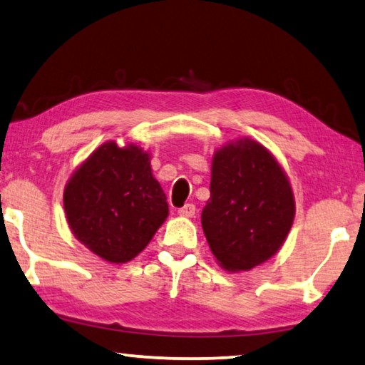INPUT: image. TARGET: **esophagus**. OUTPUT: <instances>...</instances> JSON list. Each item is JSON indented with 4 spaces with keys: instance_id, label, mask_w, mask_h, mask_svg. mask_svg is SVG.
<instances>
[{
    "instance_id": "1",
    "label": "esophagus",
    "mask_w": 365,
    "mask_h": 365,
    "mask_svg": "<svg viewBox=\"0 0 365 365\" xmlns=\"http://www.w3.org/2000/svg\"><path fill=\"white\" fill-rule=\"evenodd\" d=\"M178 214L181 215V217H194L195 205L194 204H186V205L181 207V209L178 210Z\"/></svg>"
}]
</instances>
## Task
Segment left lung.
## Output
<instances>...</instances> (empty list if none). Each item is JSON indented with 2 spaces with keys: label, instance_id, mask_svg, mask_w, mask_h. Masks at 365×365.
<instances>
[{
  "label": "left lung",
  "instance_id": "obj_1",
  "mask_svg": "<svg viewBox=\"0 0 365 365\" xmlns=\"http://www.w3.org/2000/svg\"><path fill=\"white\" fill-rule=\"evenodd\" d=\"M294 217L289 178L266 147L238 138L215 151L202 230L225 271H250L271 259L287 238Z\"/></svg>",
  "mask_w": 365,
  "mask_h": 365
}]
</instances>
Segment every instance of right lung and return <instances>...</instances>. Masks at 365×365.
Wrapping results in <instances>:
<instances>
[{
  "mask_svg": "<svg viewBox=\"0 0 365 365\" xmlns=\"http://www.w3.org/2000/svg\"><path fill=\"white\" fill-rule=\"evenodd\" d=\"M63 207L75 238L114 264L142 253L168 217L150 153L133 143L94 150L66 182Z\"/></svg>",
  "mask_w": 365,
  "mask_h": 365,
  "instance_id": "right-lung-1",
  "label": "right lung"
}]
</instances>
